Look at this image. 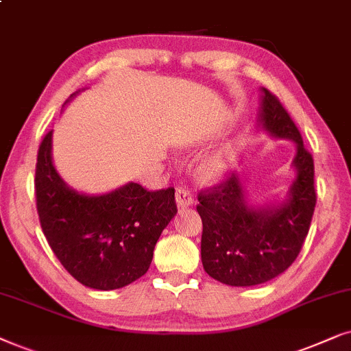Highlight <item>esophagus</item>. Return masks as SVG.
Masks as SVG:
<instances>
[{
  "label": "esophagus",
  "instance_id": "obj_1",
  "mask_svg": "<svg viewBox=\"0 0 351 351\" xmlns=\"http://www.w3.org/2000/svg\"><path fill=\"white\" fill-rule=\"evenodd\" d=\"M176 204H178L180 207H189V205H193L194 197L193 194H191V191L183 188V186H178V188H176Z\"/></svg>",
  "mask_w": 351,
  "mask_h": 351
}]
</instances>
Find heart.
<instances>
[{
    "instance_id": "1",
    "label": "heart",
    "mask_w": 351,
    "mask_h": 351,
    "mask_svg": "<svg viewBox=\"0 0 351 351\" xmlns=\"http://www.w3.org/2000/svg\"><path fill=\"white\" fill-rule=\"evenodd\" d=\"M230 167V156L224 151H218L205 157L199 167L200 178L205 181L219 180Z\"/></svg>"
}]
</instances>
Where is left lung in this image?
<instances>
[{
    "label": "left lung",
    "mask_w": 351,
    "mask_h": 351,
    "mask_svg": "<svg viewBox=\"0 0 351 351\" xmlns=\"http://www.w3.org/2000/svg\"><path fill=\"white\" fill-rule=\"evenodd\" d=\"M261 127L274 138L292 139L297 178L286 202L254 207L237 173L199 193L202 218L200 255L205 273L234 287H249L279 276L300 254L316 205L315 163L281 101L261 88Z\"/></svg>",
    "instance_id": "left-lung-1"
}]
</instances>
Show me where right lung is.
<instances>
[{
    "label": "right lung",
    "instance_id": "add662e5",
    "mask_svg": "<svg viewBox=\"0 0 351 351\" xmlns=\"http://www.w3.org/2000/svg\"><path fill=\"white\" fill-rule=\"evenodd\" d=\"M78 93V91H77ZM77 93H73V97ZM53 132L40 144L36 210L54 255L83 286L114 291L147 273L162 231L175 217V189L128 183L102 195L69 188L51 157Z\"/></svg>",
    "mask_w": 351,
    "mask_h": 351
}]
</instances>
